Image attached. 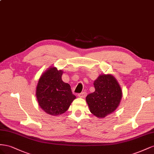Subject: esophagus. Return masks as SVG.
Here are the masks:
<instances>
[{
	"label": "esophagus",
	"mask_w": 154,
	"mask_h": 154,
	"mask_svg": "<svg viewBox=\"0 0 154 154\" xmlns=\"http://www.w3.org/2000/svg\"><path fill=\"white\" fill-rule=\"evenodd\" d=\"M86 95V92H82V93L78 94V97H81V98H85Z\"/></svg>",
	"instance_id": "34e87169"
}]
</instances>
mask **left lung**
<instances>
[{
    "label": "left lung",
    "instance_id": "1",
    "mask_svg": "<svg viewBox=\"0 0 154 154\" xmlns=\"http://www.w3.org/2000/svg\"><path fill=\"white\" fill-rule=\"evenodd\" d=\"M95 91L86 96L90 112L96 117L103 118L116 109L122 98L118 82L111 75H100L94 81Z\"/></svg>",
    "mask_w": 154,
    "mask_h": 154
}]
</instances>
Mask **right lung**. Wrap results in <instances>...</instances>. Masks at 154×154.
<instances>
[{
  "instance_id": "right-lung-1",
  "label": "right lung",
  "mask_w": 154,
  "mask_h": 154,
  "mask_svg": "<svg viewBox=\"0 0 154 154\" xmlns=\"http://www.w3.org/2000/svg\"><path fill=\"white\" fill-rule=\"evenodd\" d=\"M63 72L50 68L39 79L36 95L39 106L47 113L59 116L68 110L76 98L68 83L62 80Z\"/></svg>"
}]
</instances>
